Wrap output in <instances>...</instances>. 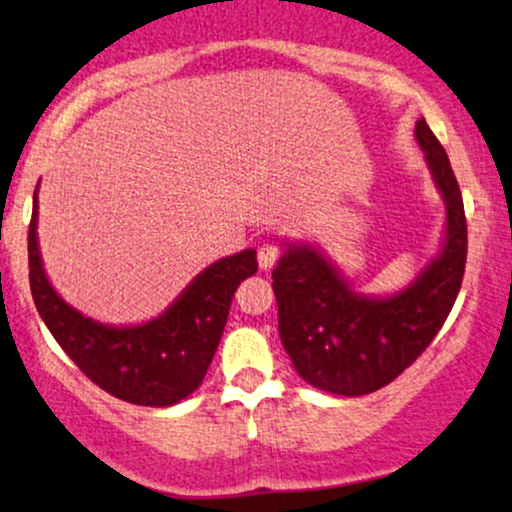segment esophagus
Returning <instances> with one entry per match:
<instances>
[{
	"label": "esophagus",
	"instance_id": "esophagus-1",
	"mask_svg": "<svg viewBox=\"0 0 512 512\" xmlns=\"http://www.w3.org/2000/svg\"><path fill=\"white\" fill-rule=\"evenodd\" d=\"M281 248L276 243H262L260 250H257V262H260V269L269 272L274 267L276 260H279Z\"/></svg>",
	"mask_w": 512,
	"mask_h": 512
}]
</instances>
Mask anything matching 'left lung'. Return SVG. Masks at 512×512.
<instances>
[{
  "label": "left lung",
  "mask_w": 512,
  "mask_h": 512,
  "mask_svg": "<svg viewBox=\"0 0 512 512\" xmlns=\"http://www.w3.org/2000/svg\"><path fill=\"white\" fill-rule=\"evenodd\" d=\"M414 137L445 204L438 255L407 289L366 296L308 243H284L272 272L279 337L298 375L317 390L358 397L404 373L433 342L460 293L467 262V221L448 154L421 117Z\"/></svg>",
  "instance_id": "1"
}]
</instances>
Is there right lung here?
Returning a JSON list of instances; mask_svg holds the SVG:
<instances>
[{"instance_id": "1", "label": "right lung", "mask_w": 512, "mask_h": 512, "mask_svg": "<svg viewBox=\"0 0 512 512\" xmlns=\"http://www.w3.org/2000/svg\"><path fill=\"white\" fill-rule=\"evenodd\" d=\"M257 252L209 264L154 320L113 327L72 308L52 289L38 248V187L28 228V267L35 308L57 344L86 378L142 407H170L202 385L221 342L233 293L257 272Z\"/></svg>"}]
</instances>
